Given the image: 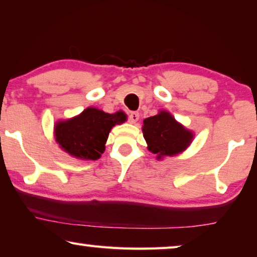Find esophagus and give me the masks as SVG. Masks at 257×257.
Wrapping results in <instances>:
<instances>
[{
  "instance_id": "34e87169",
  "label": "esophagus",
  "mask_w": 257,
  "mask_h": 257,
  "mask_svg": "<svg viewBox=\"0 0 257 257\" xmlns=\"http://www.w3.org/2000/svg\"><path fill=\"white\" fill-rule=\"evenodd\" d=\"M139 117H140V115H139V112H137V111H133V112H131L128 115V121L131 124H136L138 120H139Z\"/></svg>"
}]
</instances>
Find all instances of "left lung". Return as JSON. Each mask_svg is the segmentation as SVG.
Returning <instances> with one entry per match:
<instances>
[{"label":"left lung","mask_w":257,"mask_h":257,"mask_svg":"<svg viewBox=\"0 0 257 257\" xmlns=\"http://www.w3.org/2000/svg\"><path fill=\"white\" fill-rule=\"evenodd\" d=\"M142 133L148 145V151L156 154L159 160L185 151L193 140V133L164 110L159 115L146 118Z\"/></svg>","instance_id":"8db88e82"}]
</instances>
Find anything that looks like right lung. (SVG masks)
Returning a JSON list of instances; mask_svg holds the SVG:
<instances>
[{
  "label": "right lung",
  "mask_w": 257,
  "mask_h": 257,
  "mask_svg": "<svg viewBox=\"0 0 257 257\" xmlns=\"http://www.w3.org/2000/svg\"><path fill=\"white\" fill-rule=\"evenodd\" d=\"M125 120L123 111L106 113L96 108H87L71 119L58 121L55 126V139L71 156L95 161L103 154L111 128Z\"/></svg>",
  "instance_id": "right-lung-1"
}]
</instances>
